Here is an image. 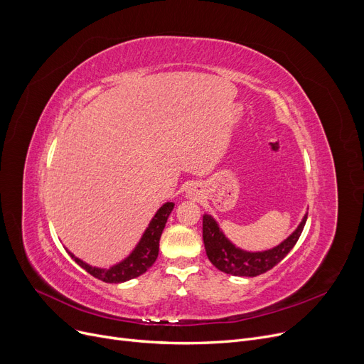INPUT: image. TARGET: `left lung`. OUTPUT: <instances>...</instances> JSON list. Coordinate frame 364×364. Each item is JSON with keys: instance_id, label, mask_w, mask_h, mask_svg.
I'll return each instance as SVG.
<instances>
[{"instance_id": "obj_1", "label": "left lung", "mask_w": 364, "mask_h": 364, "mask_svg": "<svg viewBox=\"0 0 364 364\" xmlns=\"http://www.w3.org/2000/svg\"><path fill=\"white\" fill-rule=\"evenodd\" d=\"M306 216L302 219L301 225L287 240H284L280 246H277L267 252H245L237 249L234 245L225 238L219 230L215 219L209 215L203 216V241L205 253L209 261L222 272L238 277H256L261 275L277 264L282 262L286 255L296 245L302 230L305 227Z\"/></svg>"}]
</instances>
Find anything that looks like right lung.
<instances>
[{"mask_svg": "<svg viewBox=\"0 0 364 364\" xmlns=\"http://www.w3.org/2000/svg\"><path fill=\"white\" fill-rule=\"evenodd\" d=\"M173 207H175V204L173 203L163 204L159 209V212L155 213V216L152 218L149 227L146 228L144 237L141 238L139 245L136 246L133 253L127 259H124L123 262L109 268V269L93 268L85 262L80 261V259L75 257L73 253H69V255H71V257L81 268H84L90 275L96 277V279L105 282V283H123V282L136 279V277H139L144 272H146L154 265L155 259H157L160 237L166 227L167 218L173 210Z\"/></svg>", "mask_w": 364, "mask_h": 364, "instance_id": "obj_1", "label": "right lung"}]
</instances>
